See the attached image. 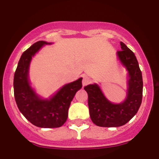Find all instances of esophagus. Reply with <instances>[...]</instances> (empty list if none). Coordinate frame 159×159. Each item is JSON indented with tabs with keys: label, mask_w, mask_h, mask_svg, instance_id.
<instances>
[{
	"label": "esophagus",
	"mask_w": 159,
	"mask_h": 159,
	"mask_svg": "<svg viewBox=\"0 0 159 159\" xmlns=\"http://www.w3.org/2000/svg\"><path fill=\"white\" fill-rule=\"evenodd\" d=\"M90 78L88 77L87 75H84L83 76V81H82V84L83 86H86L90 83Z\"/></svg>",
	"instance_id": "obj_1"
}]
</instances>
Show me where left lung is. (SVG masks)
<instances>
[{"mask_svg": "<svg viewBox=\"0 0 159 159\" xmlns=\"http://www.w3.org/2000/svg\"><path fill=\"white\" fill-rule=\"evenodd\" d=\"M117 55L129 71L127 98L123 103L112 104L104 96L97 84L85 86L88 94V106L93 123L101 127H118L125 125L138 112L143 96V78L138 62L132 51L120 42Z\"/></svg>", "mask_w": 159, "mask_h": 159, "instance_id": "obj_1", "label": "left lung"}]
</instances>
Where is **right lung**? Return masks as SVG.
<instances>
[{"label":"right lung","mask_w":159,"mask_h":159,"mask_svg":"<svg viewBox=\"0 0 159 159\" xmlns=\"http://www.w3.org/2000/svg\"><path fill=\"white\" fill-rule=\"evenodd\" d=\"M49 44L38 41L23 52L14 75V96L19 111L33 125L40 128L61 127L68 117L71 102L82 87V78L67 84L50 99H41L30 87L28 69L32 57L43 45Z\"/></svg>","instance_id":"right-lung-1"}]
</instances>
